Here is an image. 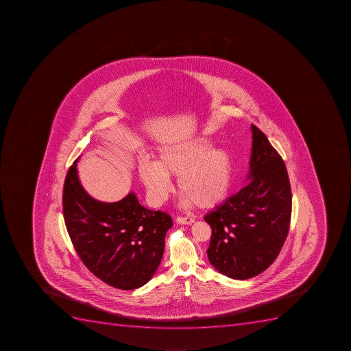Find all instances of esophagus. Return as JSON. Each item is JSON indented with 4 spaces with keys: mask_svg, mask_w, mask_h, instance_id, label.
I'll return each mask as SVG.
<instances>
[{
    "mask_svg": "<svg viewBox=\"0 0 351 351\" xmlns=\"http://www.w3.org/2000/svg\"><path fill=\"white\" fill-rule=\"evenodd\" d=\"M177 222L179 224H192L195 222V219L191 217H178Z\"/></svg>",
    "mask_w": 351,
    "mask_h": 351,
    "instance_id": "1",
    "label": "esophagus"
}]
</instances>
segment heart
Segmentation results:
<instances>
[{"instance_id": "obj_1", "label": "heart", "mask_w": 351, "mask_h": 351, "mask_svg": "<svg viewBox=\"0 0 351 351\" xmlns=\"http://www.w3.org/2000/svg\"><path fill=\"white\" fill-rule=\"evenodd\" d=\"M213 147L206 138H195L161 147L154 163L142 161L138 174L152 204L159 206L168 199L170 177H179L186 204L204 209L220 204L231 188V163L226 151Z\"/></svg>"}]
</instances>
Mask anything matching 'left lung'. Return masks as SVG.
Segmentation results:
<instances>
[{
  "label": "left lung",
  "mask_w": 351,
  "mask_h": 351,
  "mask_svg": "<svg viewBox=\"0 0 351 351\" xmlns=\"http://www.w3.org/2000/svg\"><path fill=\"white\" fill-rule=\"evenodd\" d=\"M247 183L204 217L213 236L208 258L220 274L237 280L265 271L288 236L292 197L282 158L265 133L251 124Z\"/></svg>",
  "instance_id": "left-lung-1"
}]
</instances>
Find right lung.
Wrapping results in <instances>:
<instances>
[{
    "label": "right lung",
    "mask_w": 351,
    "mask_h": 351,
    "mask_svg": "<svg viewBox=\"0 0 351 351\" xmlns=\"http://www.w3.org/2000/svg\"><path fill=\"white\" fill-rule=\"evenodd\" d=\"M77 160L69 169L62 197L74 249L106 285L121 290L145 286L162 259L171 217L142 206L133 192L111 204L95 200L81 186Z\"/></svg>",
    "instance_id": "right-lung-1"
}]
</instances>
